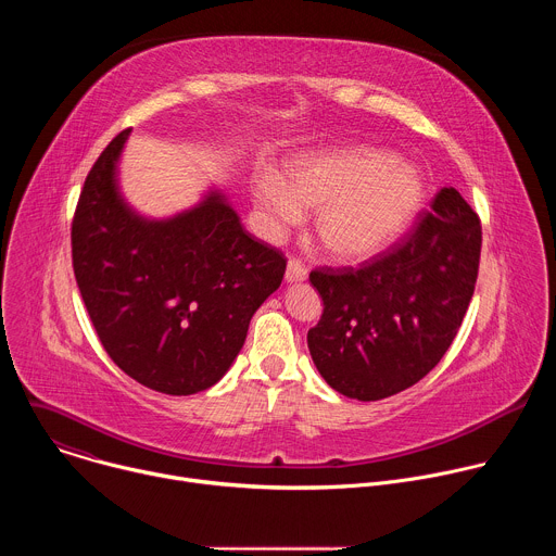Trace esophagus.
Returning <instances> with one entry per match:
<instances>
[{"instance_id":"obj_1","label":"esophagus","mask_w":556,"mask_h":556,"mask_svg":"<svg viewBox=\"0 0 556 556\" xmlns=\"http://www.w3.org/2000/svg\"><path fill=\"white\" fill-rule=\"evenodd\" d=\"M305 277H307V268L299 262V260H290L288 262V268H286V281H305Z\"/></svg>"}]
</instances>
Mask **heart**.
Wrapping results in <instances>:
<instances>
[{"mask_svg": "<svg viewBox=\"0 0 556 556\" xmlns=\"http://www.w3.org/2000/svg\"><path fill=\"white\" fill-rule=\"evenodd\" d=\"M253 200L273 230L299 222L301 208H316L314 232L324 251L356 264L387 251L414 224L425 178L412 163L380 149H321L296 155L283 180L260 176Z\"/></svg>", "mask_w": 556, "mask_h": 556, "instance_id": "b5f03b06", "label": "heart"}]
</instances>
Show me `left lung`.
Instances as JSON below:
<instances>
[{
	"mask_svg": "<svg viewBox=\"0 0 556 556\" xmlns=\"http://www.w3.org/2000/svg\"><path fill=\"white\" fill-rule=\"evenodd\" d=\"M480 217L444 187L409 240L361 270H314L321 321L307 332L324 380L382 401L425 378L451 348L478 281Z\"/></svg>",
	"mask_w": 556,
	"mask_h": 556,
	"instance_id": "obj_1",
	"label": "left lung"
}]
</instances>
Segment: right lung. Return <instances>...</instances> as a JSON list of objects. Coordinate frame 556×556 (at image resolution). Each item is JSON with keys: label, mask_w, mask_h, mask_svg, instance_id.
I'll return each mask as SVG.
<instances>
[{"label": "right lung", "mask_w": 556, "mask_h": 556, "mask_svg": "<svg viewBox=\"0 0 556 556\" xmlns=\"http://www.w3.org/2000/svg\"><path fill=\"white\" fill-rule=\"evenodd\" d=\"M129 131L105 147L78 198L74 277L110 358L153 391L191 395L228 371L286 260L244 230L217 187L172 217L134 211L118 187Z\"/></svg>", "instance_id": "obj_1"}]
</instances>
